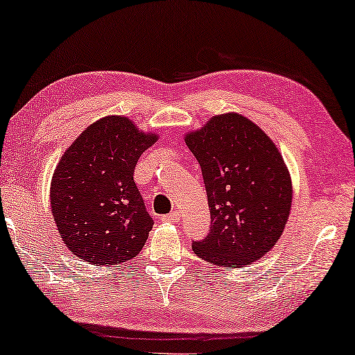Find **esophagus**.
Masks as SVG:
<instances>
[{
  "label": "esophagus",
  "mask_w": 355,
  "mask_h": 355,
  "mask_svg": "<svg viewBox=\"0 0 355 355\" xmlns=\"http://www.w3.org/2000/svg\"><path fill=\"white\" fill-rule=\"evenodd\" d=\"M179 220H181V215H179L178 212H171V214L162 216V221H165V223H178Z\"/></svg>",
  "instance_id": "34e87169"
}]
</instances>
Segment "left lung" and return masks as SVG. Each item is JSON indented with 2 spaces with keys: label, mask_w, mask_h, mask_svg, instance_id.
Instances as JSON below:
<instances>
[{
  "label": "left lung",
  "mask_w": 355,
  "mask_h": 355,
  "mask_svg": "<svg viewBox=\"0 0 355 355\" xmlns=\"http://www.w3.org/2000/svg\"><path fill=\"white\" fill-rule=\"evenodd\" d=\"M184 140L201 165L212 223L191 250L223 268L251 265L277 243L291 212L293 184L281 151L237 112L214 115Z\"/></svg>",
  "instance_id": "left-lung-1"
}]
</instances>
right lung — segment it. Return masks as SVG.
I'll list each match as a JSON object with an SVG mask.
<instances>
[{
	"label": "right lung",
	"mask_w": 355,
	"mask_h": 355,
	"mask_svg": "<svg viewBox=\"0 0 355 355\" xmlns=\"http://www.w3.org/2000/svg\"><path fill=\"white\" fill-rule=\"evenodd\" d=\"M159 140L126 115H105L62 154L53 173V220L73 256L90 265H118L145 246L153 218L134 182L140 155Z\"/></svg>",
	"instance_id": "1"
}]
</instances>
